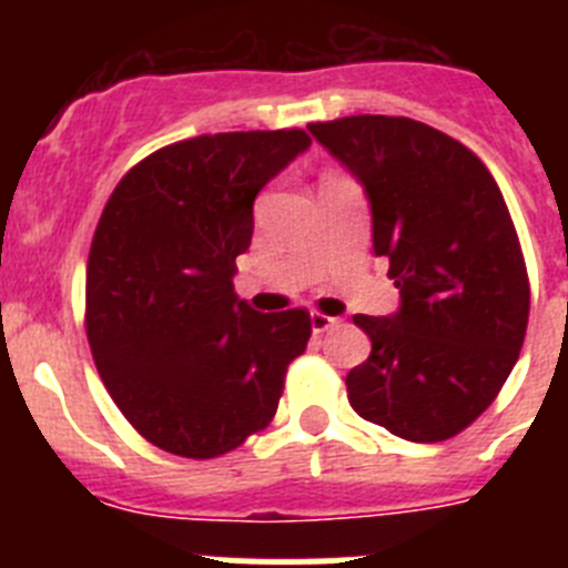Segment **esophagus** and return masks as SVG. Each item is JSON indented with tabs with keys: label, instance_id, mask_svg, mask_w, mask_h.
Masks as SVG:
<instances>
[{
	"label": "esophagus",
	"instance_id": "esophagus-1",
	"mask_svg": "<svg viewBox=\"0 0 568 568\" xmlns=\"http://www.w3.org/2000/svg\"><path fill=\"white\" fill-rule=\"evenodd\" d=\"M310 324H313V333H327V329L338 327L341 321H338V318H333V315L313 313V315H310Z\"/></svg>",
	"mask_w": 568,
	"mask_h": 568
}]
</instances>
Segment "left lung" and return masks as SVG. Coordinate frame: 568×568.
I'll use <instances>...</instances> for the list:
<instances>
[{
    "instance_id": "obj_1",
    "label": "left lung",
    "mask_w": 568,
    "mask_h": 568,
    "mask_svg": "<svg viewBox=\"0 0 568 568\" xmlns=\"http://www.w3.org/2000/svg\"><path fill=\"white\" fill-rule=\"evenodd\" d=\"M307 128L364 184L375 255L400 290L395 315L353 318L373 353L346 375V398L398 438H455L498 398L529 324V275L500 187L469 148L406 115Z\"/></svg>"
}]
</instances>
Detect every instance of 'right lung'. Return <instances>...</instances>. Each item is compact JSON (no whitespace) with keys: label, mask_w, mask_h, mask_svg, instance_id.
<instances>
[{"label":"right lung","mask_w":568,"mask_h":568,"mask_svg":"<svg viewBox=\"0 0 568 568\" xmlns=\"http://www.w3.org/2000/svg\"><path fill=\"white\" fill-rule=\"evenodd\" d=\"M307 148L298 128L195 135L142 159L104 204L84 287L90 353L164 453H233L273 420L307 349V310L255 313L233 290L255 195Z\"/></svg>","instance_id":"1"}]
</instances>
